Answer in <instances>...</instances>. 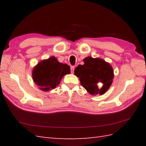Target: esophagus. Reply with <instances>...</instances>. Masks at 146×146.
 Here are the masks:
<instances>
[{
  "label": "esophagus",
  "mask_w": 146,
  "mask_h": 146,
  "mask_svg": "<svg viewBox=\"0 0 146 146\" xmlns=\"http://www.w3.org/2000/svg\"><path fill=\"white\" fill-rule=\"evenodd\" d=\"M74 70H75V66H71V73H73L74 72Z\"/></svg>",
  "instance_id": "1"
}]
</instances>
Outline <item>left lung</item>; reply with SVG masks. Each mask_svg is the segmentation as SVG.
<instances>
[{
    "mask_svg": "<svg viewBox=\"0 0 146 146\" xmlns=\"http://www.w3.org/2000/svg\"><path fill=\"white\" fill-rule=\"evenodd\" d=\"M83 65L79 64L75 68V75L78 77L81 85L89 94L92 95L104 94L112 83L114 76L112 67L98 58L88 56L83 60Z\"/></svg>",
    "mask_w": 146,
    "mask_h": 146,
    "instance_id": "8db88e82",
    "label": "left lung"
}]
</instances>
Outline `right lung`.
<instances>
[{
	"instance_id": "right-lung-1",
	"label": "right lung",
	"mask_w": 146,
	"mask_h": 146,
	"mask_svg": "<svg viewBox=\"0 0 146 146\" xmlns=\"http://www.w3.org/2000/svg\"><path fill=\"white\" fill-rule=\"evenodd\" d=\"M33 79L39 88L48 92L58 86L61 78L70 73V68L66 64L60 63L54 56L40 61L33 70Z\"/></svg>"
}]
</instances>
